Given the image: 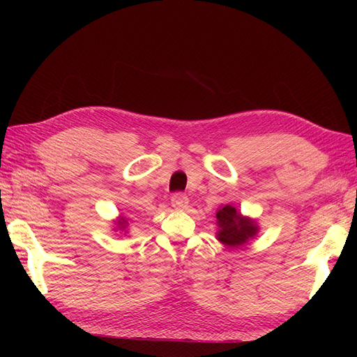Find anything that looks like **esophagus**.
<instances>
[{"mask_svg": "<svg viewBox=\"0 0 357 357\" xmlns=\"http://www.w3.org/2000/svg\"><path fill=\"white\" fill-rule=\"evenodd\" d=\"M171 204H172V207H174V208L183 210V208H186V207H188L189 198L185 195V193H180V192H177V193H174V195L171 197Z\"/></svg>", "mask_w": 357, "mask_h": 357, "instance_id": "esophagus-1", "label": "esophagus"}]
</instances>
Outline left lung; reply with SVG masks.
<instances>
[{
    "label": "left lung",
    "instance_id": "8db88e82",
    "mask_svg": "<svg viewBox=\"0 0 357 357\" xmlns=\"http://www.w3.org/2000/svg\"><path fill=\"white\" fill-rule=\"evenodd\" d=\"M219 225L218 238L228 247H240L256 235L257 226L253 220L243 218L231 205L220 208L215 214Z\"/></svg>",
    "mask_w": 357,
    "mask_h": 357
}]
</instances>
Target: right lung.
Listing matches in <instances>:
<instances>
[{"mask_svg":"<svg viewBox=\"0 0 357 357\" xmlns=\"http://www.w3.org/2000/svg\"><path fill=\"white\" fill-rule=\"evenodd\" d=\"M125 225H126V222L122 219V220H119V226H121V228H119V229H123L125 228Z\"/></svg>","mask_w":357,"mask_h":357,"instance_id":"right-lung-1","label":"right lung"}]
</instances>
